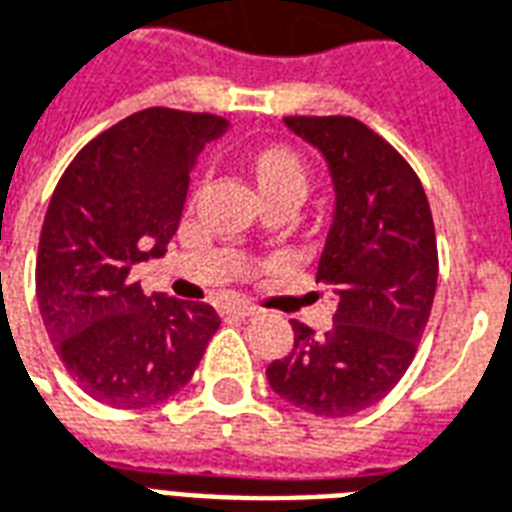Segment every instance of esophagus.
Here are the masks:
<instances>
[{
	"instance_id": "obj_1",
	"label": "esophagus",
	"mask_w": 512,
	"mask_h": 512,
	"mask_svg": "<svg viewBox=\"0 0 512 512\" xmlns=\"http://www.w3.org/2000/svg\"><path fill=\"white\" fill-rule=\"evenodd\" d=\"M224 310L233 312V315H241V318H255V315H260V307L249 304V301H227Z\"/></svg>"
}]
</instances>
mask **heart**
Wrapping results in <instances>:
<instances>
[{"label": "heart", "instance_id": "heart-1", "mask_svg": "<svg viewBox=\"0 0 512 512\" xmlns=\"http://www.w3.org/2000/svg\"><path fill=\"white\" fill-rule=\"evenodd\" d=\"M255 178L260 189L282 186V183H304L307 186V172L296 150L285 145H268L255 156Z\"/></svg>", "mask_w": 512, "mask_h": 512}]
</instances>
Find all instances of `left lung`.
<instances>
[{
  "label": "left lung",
  "instance_id": "1",
  "mask_svg": "<svg viewBox=\"0 0 512 512\" xmlns=\"http://www.w3.org/2000/svg\"><path fill=\"white\" fill-rule=\"evenodd\" d=\"M285 126L329 161L334 222L318 279L334 285V326L315 337L293 323V351L268 384L315 417L370 408L414 362L439 279L436 230L417 172L356 117L290 115Z\"/></svg>",
  "mask_w": 512,
  "mask_h": 512
}]
</instances>
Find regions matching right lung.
Here are the masks:
<instances>
[{"label": "right lung", "instance_id": "right-lung-1", "mask_svg": "<svg viewBox=\"0 0 512 512\" xmlns=\"http://www.w3.org/2000/svg\"><path fill=\"white\" fill-rule=\"evenodd\" d=\"M224 117L150 106L76 153L51 194L35 263L46 332L84 392L145 408L189 384L216 329L211 304L145 296L131 268L167 252L189 175Z\"/></svg>", "mask_w": 512, "mask_h": 512}]
</instances>
